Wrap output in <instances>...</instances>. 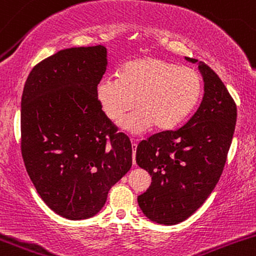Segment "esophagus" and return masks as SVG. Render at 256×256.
I'll list each match as a JSON object with an SVG mask.
<instances>
[{"instance_id":"34e87169","label":"esophagus","mask_w":256,"mask_h":256,"mask_svg":"<svg viewBox=\"0 0 256 256\" xmlns=\"http://www.w3.org/2000/svg\"><path fill=\"white\" fill-rule=\"evenodd\" d=\"M136 146H138V144H136V142H133L132 140V148H133V165H136Z\"/></svg>"}]
</instances>
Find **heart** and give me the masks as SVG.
<instances>
[{"label": "heart", "instance_id": "obj_1", "mask_svg": "<svg viewBox=\"0 0 256 256\" xmlns=\"http://www.w3.org/2000/svg\"><path fill=\"white\" fill-rule=\"evenodd\" d=\"M96 92L102 110L114 122L136 102L138 110L123 122L129 130L142 132L152 124L168 130L180 124L198 104L202 78L194 68L148 56L126 62L118 78H102Z\"/></svg>", "mask_w": 256, "mask_h": 256}]
</instances>
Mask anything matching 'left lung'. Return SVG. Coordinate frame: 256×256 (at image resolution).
Listing matches in <instances>:
<instances>
[{
  "label": "left lung",
  "mask_w": 256,
  "mask_h": 256,
  "mask_svg": "<svg viewBox=\"0 0 256 256\" xmlns=\"http://www.w3.org/2000/svg\"><path fill=\"white\" fill-rule=\"evenodd\" d=\"M198 69L204 81L198 110L181 128L152 134L136 148V162L152 176L139 207L160 224H178L204 204L220 181L236 129L233 97L208 65L200 62Z\"/></svg>",
  "instance_id": "left-lung-1"
}]
</instances>
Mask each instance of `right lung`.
<instances>
[{
    "label": "right lung",
    "mask_w": 256,
    "mask_h": 256,
    "mask_svg": "<svg viewBox=\"0 0 256 256\" xmlns=\"http://www.w3.org/2000/svg\"><path fill=\"white\" fill-rule=\"evenodd\" d=\"M102 46L60 50L32 69L20 102V152L36 192L68 220L101 210L132 168V144L102 110Z\"/></svg>",
    "instance_id": "1"
}]
</instances>
